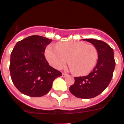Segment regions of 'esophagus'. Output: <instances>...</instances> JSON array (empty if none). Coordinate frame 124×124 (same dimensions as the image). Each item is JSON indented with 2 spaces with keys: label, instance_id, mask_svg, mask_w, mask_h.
<instances>
[{
  "label": "esophagus",
  "instance_id": "34e87169",
  "mask_svg": "<svg viewBox=\"0 0 124 124\" xmlns=\"http://www.w3.org/2000/svg\"><path fill=\"white\" fill-rule=\"evenodd\" d=\"M67 74L66 73H62V77H66V76H67Z\"/></svg>",
  "mask_w": 124,
  "mask_h": 124
}]
</instances>
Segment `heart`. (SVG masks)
<instances>
[{
	"instance_id": "1",
	"label": "heart",
	"mask_w": 124,
	"mask_h": 124,
	"mask_svg": "<svg viewBox=\"0 0 124 124\" xmlns=\"http://www.w3.org/2000/svg\"><path fill=\"white\" fill-rule=\"evenodd\" d=\"M46 58L52 66L61 69L67 63L74 74L85 75L90 73L97 64L98 51L92 44L82 41L62 42L55 47L49 46L45 51Z\"/></svg>"
}]
</instances>
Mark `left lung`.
Instances as JSON below:
<instances>
[{
	"instance_id": "8db88e82",
	"label": "left lung",
	"mask_w": 124,
	"mask_h": 124,
	"mask_svg": "<svg viewBox=\"0 0 124 124\" xmlns=\"http://www.w3.org/2000/svg\"><path fill=\"white\" fill-rule=\"evenodd\" d=\"M93 44L98 51V61L87 76L75 77V83L70 87V92L77 98H92L102 93L112 78L115 61L114 50L106 43L95 39H85Z\"/></svg>"
}]
</instances>
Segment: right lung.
Returning a JSON list of instances; mask_svg holds the SVG:
<instances>
[{
  "mask_svg": "<svg viewBox=\"0 0 124 124\" xmlns=\"http://www.w3.org/2000/svg\"><path fill=\"white\" fill-rule=\"evenodd\" d=\"M52 39L34 35L17 42L10 54L12 81L20 92L39 97L49 92L60 71L49 66L44 56Z\"/></svg>",
  "mask_w": 124,
  "mask_h": 124,
  "instance_id": "1",
  "label": "right lung"
}]
</instances>
